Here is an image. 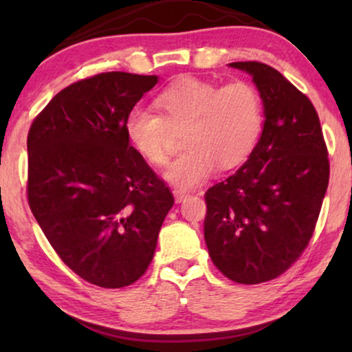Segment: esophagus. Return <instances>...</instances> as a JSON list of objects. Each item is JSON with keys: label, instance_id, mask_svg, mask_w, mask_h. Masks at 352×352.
Instances as JSON below:
<instances>
[{"label": "esophagus", "instance_id": "esophagus-1", "mask_svg": "<svg viewBox=\"0 0 352 352\" xmlns=\"http://www.w3.org/2000/svg\"><path fill=\"white\" fill-rule=\"evenodd\" d=\"M173 195H175V200H176V204H181V201H184L187 197H189V194H187V192H184V190H173Z\"/></svg>", "mask_w": 352, "mask_h": 352}]
</instances>
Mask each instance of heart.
I'll use <instances>...</instances> for the list:
<instances>
[{
  "label": "heart",
  "instance_id": "1",
  "mask_svg": "<svg viewBox=\"0 0 352 352\" xmlns=\"http://www.w3.org/2000/svg\"><path fill=\"white\" fill-rule=\"evenodd\" d=\"M157 107L162 116L133 107L124 133L139 157L163 165L171 129L184 128L187 151L163 171V177L181 189L200 186L218 163L230 168L242 162L256 144L264 120L261 98L247 81L224 86L197 78L175 81L158 94Z\"/></svg>",
  "mask_w": 352,
  "mask_h": 352
}]
</instances>
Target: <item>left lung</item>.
<instances>
[{"instance_id":"8db88e82","label":"left lung","mask_w":352,"mask_h":352,"mask_svg":"<svg viewBox=\"0 0 352 352\" xmlns=\"http://www.w3.org/2000/svg\"><path fill=\"white\" fill-rule=\"evenodd\" d=\"M253 78L264 124L248 160L205 194V242L214 266L237 283L285 272L309 243L329 186L319 115L301 91L261 62H232Z\"/></svg>"}]
</instances>
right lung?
Wrapping results in <instances>:
<instances>
[{"label": "right lung", "mask_w": 352, "mask_h": 352, "mask_svg": "<svg viewBox=\"0 0 352 352\" xmlns=\"http://www.w3.org/2000/svg\"><path fill=\"white\" fill-rule=\"evenodd\" d=\"M157 75L107 72L67 86L27 138L28 205L59 258L86 282L144 276L175 199L124 133Z\"/></svg>", "instance_id": "obj_1"}]
</instances>
